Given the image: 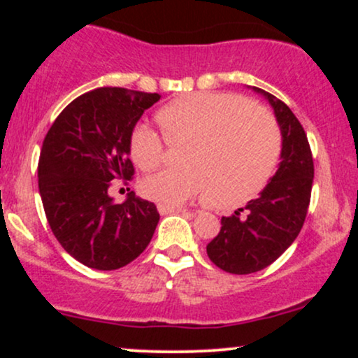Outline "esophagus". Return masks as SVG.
Masks as SVG:
<instances>
[{
  "label": "esophagus",
  "mask_w": 358,
  "mask_h": 358,
  "mask_svg": "<svg viewBox=\"0 0 358 358\" xmlns=\"http://www.w3.org/2000/svg\"><path fill=\"white\" fill-rule=\"evenodd\" d=\"M158 212L162 213V215H166V213L187 212V208H185V207H178V205H163V203H159V205H158Z\"/></svg>",
  "instance_id": "esophagus-1"
}]
</instances>
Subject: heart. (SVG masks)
<instances>
[{"label": "heart", "instance_id": "obj_1", "mask_svg": "<svg viewBox=\"0 0 358 358\" xmlns=\"http://www.w3.org/2000/svg\"><path fill=\"white\" fill-rule=\"evenodd\" d=\"M170 141H188L183 168L146 176L141 192L163 205H180L213 188L220 203L252 199L268 185L281 155L279 127L268 110L236 94L196 92L158 110ZM131 158L141 170L162 162L163 139L150 124L131 134Z\"/></svg>", "mask_w": 358, "mask_h": 358}]
</instances>
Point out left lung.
Returning <instances> with one entry per match:
<instances>
[{
	"instance_id": "8db88e82",
	"label": "left lung",
	"mask_w": 358,
	"mask_h": 358,
	"mask_svg": "<svg viewBox=\"0 0 358 358\" xmlns=\"http://www.w3.org/2000/svg\"><path fill=\"white\" fill-rule=\"evenodd\" d=\"M269 102L281 131V162L257 199L231 217H222L217 237L207 244L210 261L232 274L268 268L293 244L305 224L313 185V156L303 126L282 101L257 87Z\"/></svg>"
}]
</instances>
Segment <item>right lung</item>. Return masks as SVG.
<instances>
[{"label": "right lung", "mask_w": 358, "mask_h": 358, "mask_svg": "<svg viewBox=\"0 0 358 358\" xmlns=\"http://www.w3.org/2000/svg\"><path fill=\"white\" fill-rule=\"evenodd\" d=\"M159 94L101 87L77 97L45 136L38 188L53 236L73 259L99 271L129 264L150 244L159 213L153 202L109 195L110 182L134 175V126Z\"/></svg>", "instance_id": "obj_1"}]
</instances>
